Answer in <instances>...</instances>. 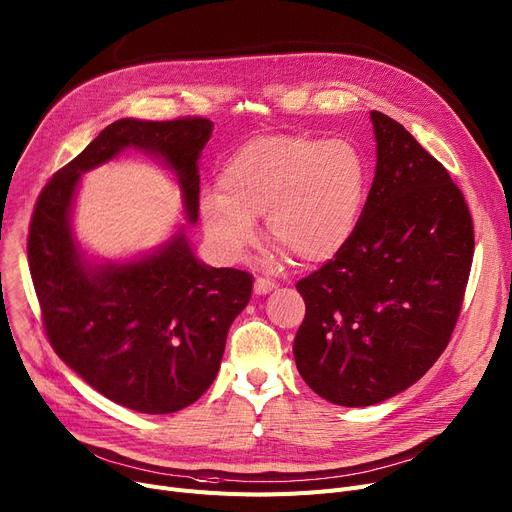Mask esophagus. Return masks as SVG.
Returning a JSON list of instances; mask_svg holds the SVG:
<instances>
[{
	"label": "esophagus",
	"instance_id": "34e87169",
	"mask_svg": "<svg viewBox=\"0 0 512 512\" xmlns=\"http://www.w3.org/2000/svg\"><path fill=\"white\" fill-rule=\"evenodd\" d=\"M277 285H275V281H270V279H262V277H258L256 281H254V291L258 293V295H266V293H270L273 291Z\"/></svg>",
	"mask_w": 512,
	"mask_h": 512
}]
</instances>
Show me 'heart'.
<instances>
[{
	"label": "heart",
	"instance_id": "heart-1",
	"mask_svg": "<svg viewBox=\"0 0 512 512\" xmlns=\"http://www.w3.org/2000/svg\"><path fill=\"white\" fill-rule=\"evenodd\" d=\"M219 190L202 198L200 217L223 258H242L258 239L256 219L266 215L270 242L314 264L351 242L368 196V167L349 140L262 136L225 161Z\"/></svg>",
	"mask_w": 512,
	"mask_h": 512
}]
</instances>
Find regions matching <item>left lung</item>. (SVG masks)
Segmentation results:
<instances>
[{
	"label": "left lung",
	"mask_w": 512,
	"mask_h": 512,
	"mask_svg": "<svg viewBox=\"0 0 512 512\" xmlns=\"http://www.w3.org/2000/svg\"><path fill=\"white\" fill-rule=\"evenodd\" d=\"M376 175L351 242L297 291L293 355L322 399L368 407L422 378L461 314L473 221L448 171L399 122L372 111Z\"/></svg>",
	"instance_id": "left-lung-1"
}]
</instances>
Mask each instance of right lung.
I'll return each mask as SVG.
<instances>
[{
	"mask_svg": "<svg viewBox=\"0 0 512 512\" xmlns=\"http://www.w3.org/2000/svg\"><path fill=\"white\" fill-rule=\"evenodd\" d=\"M206 117L119 119L41 190L28 227V266L53 351L101 395L140 413H173L213 384L229 326L252 295V275L196 260L179 231L157 254L90 268L70 231L80 173L136 146L177 173L190 223L198 219V159Z\"/></svg>",
	"mask_w": 512,
	"mask_h": 512,
	"instance_id": "1",
	"label": "right lung"
}]
</instances>
